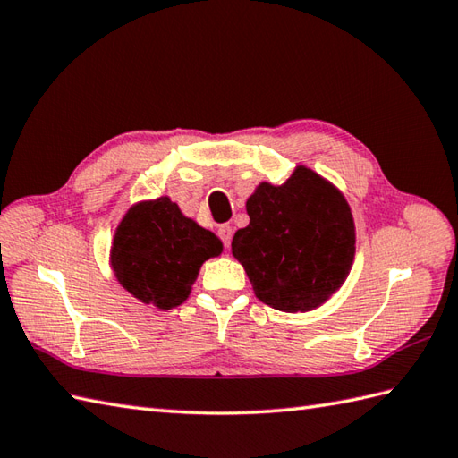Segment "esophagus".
<instances>
[{
	"mask_svg": "<svg viewBox=\"0 0 458 458\" xmlns=\"http://www.w3.org/2000/svg\"><path fill=\"white\" fill-rule=\"evenodd\" d=\"M218 236H220L222 243H225V248L228 250L230 248V242H232V226H228V225L218 226Z\"/></svg>",
	"mask_w": 458,
	"mask_h": 458,
	"instance_id": "34e87169",
	"label": "esophagus"
}]
</instances>
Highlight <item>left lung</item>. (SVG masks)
<instances>
[{"instance_id": "obj_1", "label": "left lung", "mask_w": 458, "mask_h": 458, "mask_svg": "<svg viewBox=\"0 0 458 458\" xmlns=\"http://www.w3.org/2000/svg\"><path fill=\"white\" fill-rule=\"evenodd\" d=\"M250 225L233 233L232 255L255 296L281 312H310L347 279L355 222L342 191L306 165L283 185L259 183L248 199Z\"/></svg>"}]
</instances>
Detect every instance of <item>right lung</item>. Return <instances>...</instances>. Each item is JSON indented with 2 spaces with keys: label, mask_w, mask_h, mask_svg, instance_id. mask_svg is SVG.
Segmentation results:
<instances>
[{
  "label": "right lung",
  "mask_w": 458,
  "mask_h": 458,
  "mask_svg": "<svg viewBox=\"0 0 458 458\" xmlns=\"http://www.w3.org/2000/svg\"><path fill=\"white\" fill-rule=\"evenodd\" d=\"M222 253V242L187 218L169 197L132 205L114 230L111 269L144 304L172 310L183 304L200 265Z\"/></svg>",
  "instance_id": "add662e5"
}]
</instances>
